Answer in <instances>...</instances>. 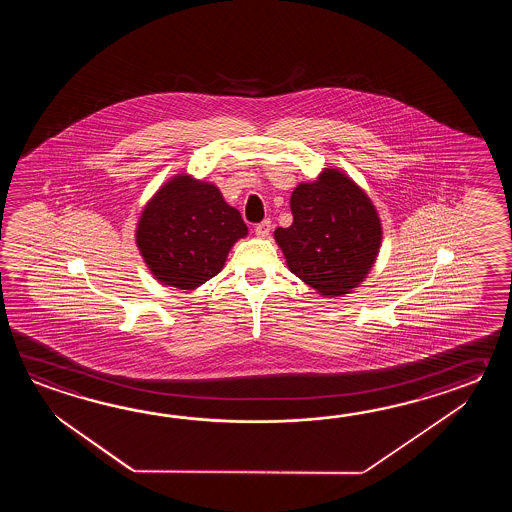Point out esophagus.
I'll return each mask as SVG.
<instances>
[{
    "label": "esophagus",
    "instance_id": "1",
    "mask_svg": "<svg viewBox=\"0 0 512 512\" xmlns=\"http://www.w3.org/2000/svg\"><path fill=\"white\" fill-rule=\"evenodd\" d=\"M254 232H256L258 238H267L269 232H271V219H265V221L258 223V225L254 227Z\"/></svg>",
    "mask_w": 512,
    "mask_h": 512
}]
</instances>
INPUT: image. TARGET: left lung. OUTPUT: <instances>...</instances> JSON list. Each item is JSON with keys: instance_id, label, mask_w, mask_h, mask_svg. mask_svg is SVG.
Returning <instances> with one entry per match:
<instances>
[{"instance_id": "obj_1", "label": "left lung", "mask_w": 512, "mask_h": 512, "mask_svg": "<svg viewBox=\"0 0 512 512\" xmlns=\"http://www.w3.org/2000/svg\"><path fill=\"white\" fill-rule=\"evenodd\" d=\"M293 223L274 230L291 272L318 293H349L371 269L381 221L370 199L346 175L326 170L291 196Z\"/></svg>"}]
</instances>
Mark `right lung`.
Returning <instances> with one entry per match:
<instances>
[{"label": "right lung", "instance_id": "obj_1", "mask_svg": "<svg viewBox=\"0 0 512 512\" xmlns=\"http://www.w3.org/2000/svg\"><path fill=\"white\" fill-rule=\"evenodd\" d=\"M247 225L214 185L186 175L164 185L142 212L137 245L157 280L196 289L216 276Z\"/></svg>", "mask_w": 512, "mask_h": 512}]
</instances>
